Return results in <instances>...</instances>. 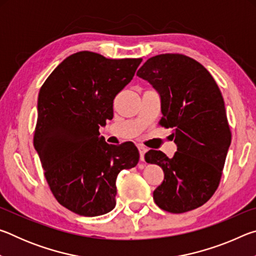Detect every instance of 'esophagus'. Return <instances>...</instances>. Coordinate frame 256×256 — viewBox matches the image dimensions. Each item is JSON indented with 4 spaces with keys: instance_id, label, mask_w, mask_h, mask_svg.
I'll use <instances>...</instances> for the list:
<instances>
[{
    "instance_id": "1",
    "label": "esophagus",
    "mask_w": 256,
    "mask_h": 256,
    "mask_svg": "<svg viewBox=\"0 0 256 256\" xmlns=\"http://www.w3.org/2000/svg\"><path fill=\"white\" fill-rule=\"evenodd\" d=\"M138 152H140V160H142V162H144V154H146V149L144 148V146H138Z\"/></svg>"
}]
</instances>
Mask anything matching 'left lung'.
I'll use <instances>...</instances> for the list:
<instances>
[{"label":"left lung","instance_id":"8db88e82","mask_svg":"<svg viewBox=\"0 0 256 256\" xmlns=\"http://www.w3.org/2000/svg\"><path fill=\"white\" fill-rule=\"evenodd\" d=\"M136 76L159 94L160 124L172 128L177 146L172 158L158 150L144 156L164 174L154 192L156 204L172 214L196 209L218 188L232 142L219 86L202 64L182 54L150 58Z\"/></svg>","mask_w":256,"mask_h":256}]
</instances>
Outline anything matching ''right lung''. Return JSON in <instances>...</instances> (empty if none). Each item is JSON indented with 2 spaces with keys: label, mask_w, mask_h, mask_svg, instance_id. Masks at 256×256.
Returning a JSON list of instances; mask_svg holds the SVG:
<instances>
[{
  "label": "right lung",
  "mask_w": 256,
  "mask_h": 256,
  "mask_svg": "<svg viewBox=\"0 0 256 256\" xmlns=\"http://www.w3.org/2000/svg\"><path fill=\"white\" fill-rule=\"evenodd\" d=\"M142 58L110 60L78 52L60 62L40 90L34 146L52 193L74 214L96 216L116 204V178L136 167L132 142L108 144L99 128Z\"/></svg>",
  "instance_id": "obj_1"
}]
</instances>
